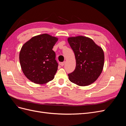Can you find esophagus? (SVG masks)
I'll return each mask as SVG.
<instances>
[{"instance_id":"34e87169","label":"esophagus","mask_w":126,"mask_h":126,"mask_svg":"<svg viewBox=\"0 0 126 126\" xmlns=\"http://www.w3.org/2000/svg\"><path fill=\"white\" fill-rule=\"evenodd\" d=\"M64 63H65V62H63V63H60V65H61V66H62V67H63V66H64Z\"/></svg>"}]
</instances>
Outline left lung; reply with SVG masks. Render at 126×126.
<instances>
[{
    "label": "left lung",
    "instance_id": "1",
    "mask_svg": "<svg viewBox=\"0 0 126 126\" xmlns=\"http://www.w3.org/2000/svg\"><path fill=\"white\" fill-rule=\"evenodd\" d=\"M68 41L74 52L76 62L75 70L68 74L69 80L80 86L91 85L103 70L104 50L93 39L85 36L70 37Z\"/></svg>",
    "mask_w": 126,
    "mask_h": 126
}]
</instances>
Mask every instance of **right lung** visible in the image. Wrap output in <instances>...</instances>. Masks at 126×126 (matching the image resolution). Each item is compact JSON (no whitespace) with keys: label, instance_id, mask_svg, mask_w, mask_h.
<instances>
[{"label":"right lung","instance_id":"1","mask_svg":"<svg viewBox=\"0 0 126 126\" xmlns=\"http://www.w3.org/2000/svg\"><path fill=\"white\" fill-rule=\"evenodd\" d=\"M58 38L47 33L32 37L22 46L19 61L22 72L30 81L45 84L54 79L58 69L52 50Z\"/></svg>","mask_w":126,"mask_h":126}]
</instances>
